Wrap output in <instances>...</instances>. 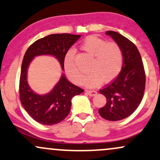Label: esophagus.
<instances>
[{"mask_svg": "<svg viewBox=\"0 0 160 160\" xmlns=\"http://www.w3.org/2000/svg\"><path fill=\"white\" fill-rule=\"evenodd\" d=\"M86 93H87L89 96H91L92 97V96H95L97 94V92L96 91H88H88H86Z\"/></svg>", "mask_w": 160, "mask_h": 160, "instance_id": "34e87169", "label": "esophagus"}]
</instances>
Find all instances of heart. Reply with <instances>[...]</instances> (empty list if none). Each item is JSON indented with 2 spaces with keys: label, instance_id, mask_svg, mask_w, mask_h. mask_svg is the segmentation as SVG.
Returning a JSON list of instances; mask_svg holds the SVG:
<instances>
[{
  "label": "heart",
  "instance_id": "heart-1",
  "mask_svg": "<svg viewBox=\"0 0 160 160\" xmlns=\"http://www.w3.org/2000/svg\"><path fill=\"white\" fill-rule=\"evenodd\" d=\"M81 48L93 57L89 67L91 72L82 84L88 87H97L102 82H112L121 72L123 63V54L118 43L107 42L96 36L88 37L81 45ZM63 69L73 83L79 84L82 73L75 62V51L69 49L63 59Z\"/></svg>",
  "mask_w": 160,
  "mask_h": 160
}]
</instances>
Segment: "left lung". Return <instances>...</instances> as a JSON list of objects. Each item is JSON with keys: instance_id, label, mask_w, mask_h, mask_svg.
I'll return each mask as SVG.
<instances>
[{"instance_id": "obj_1", "label": "left lung", "mask_w": 160, "mask_h": 160, "mask_svg": "<svg viewBox=\"0 0 160 160\" xmlns=\"http://www.w3.org/2000/svg\"><path fill=\"white\" fill-rule=\"evenodd\" d=\"M106 34L112 37L121 48L123 64L117 78L99 90L107 101L99 113L104 119L117 121L132 114L139 106L145 89L146 76L136 45L118 32L108 31Z\"/></svg>"}]
</instances>
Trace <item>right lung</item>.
<instances>
[{
    "label": "right lung",
    "instance_id": "right-lung-1",
    "mask_svg": "<svg viewBox=\"0 0 160 160\" xmlns=\"http://www.w3.org/2000/svg\"><path fill=\"white\" fill-rule=\"evenodd\" d=\"M80 37L81 35L70 33L46 36L35 41L24 54L19 79L20 101L28 114L41 124L53 125L64 120L70 111L71 99L82 93L84 90L70 83L63 75L50 93L46 95L37 94L28 84V65L35 56L50 54L58 58L63 69L65 54Z\"/></svg>",
    "mask_w": 160,
    "mask_h": 160
}]
</instances>
